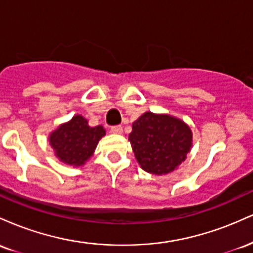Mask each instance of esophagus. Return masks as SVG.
Instances as JSON below:
<instances>
[{
	"label": "esophagus",
	"instance_id": "1",
	"mask_svg": "<svg viewBox=\"0 0 253 253\" xmlns=\"http://www.w3.org/2000/svg\"><path fill=\"white\" fill-rule=\"evenodd\" d=\"M112 132L114 133V134H123V132H124L123 126H120V125H118V126H113Z\"/></svg>",
	"mask_w": 253,
	"mask_h": 253
}]
</instances>
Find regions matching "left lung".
Masks as SVG:
<instances>
[{
    "label": "left lung",
    "instance_id": "8db88e82",
    "mask_svg": "<svg viewBox=\"0 0 253 253\" xmlns=\"http://www.w3.org/2000/svg\"><path fill=\"white\" fill-rule=\"evenodd\" d=\"M191 138V130L183 121L147 112L133 123L128 139L141 169L165 175L184 162Z\"/></svg>",
    "mask_w": 253,
    "mask_h": 253
}]
</instances>
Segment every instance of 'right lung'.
Returning a JSON list of instances; mask_svg holds the SVG:
<instances>
[{"instance_id":"1","label":"right lung","mask_w":253,"mask_h":253,"mask_svg":"<svg viewBox=\"0 0 253 253\" xmlns=\"http://www.w3.org/2000/svg\"><path fill=\"white\" fill-rule=\"evenodd\" d=\"M106 134L102 126L90 127L88 121L76 115L50 135V144L60 161L80 167L92 156L98 141Z\"/></svg>"}]
</instances>
